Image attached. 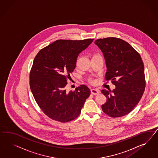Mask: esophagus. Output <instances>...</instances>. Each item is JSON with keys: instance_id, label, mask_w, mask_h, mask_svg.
<instances>
[{"instance_id": "34e87169", "label": "esophagus", "mask_w": 158, "mask_h": 158, "mask_svg": "<svg viewBox=\"0 0 158 158\" xmlns=\"http://www.w3.org/2000/svg\"><path fill=\"white\" fill-rule=\"evenodd\" d=\"M100 93V90L97 89H91V93L94 95H97Z\"/></svg>"}]
</instances>
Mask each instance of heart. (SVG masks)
<instances>
[{
    "instance_id": "b5f03b06",
    "label": "heart",
    "mask_w": 158,
    "mask_h": 158,
    "mask_svg": "<svg viewBox=\"0 0 158 158\" xmlns=\"http://www.w3.org/2000/svg\"><path fill=\"white\" fill-rule=\"evenodd\" d=\"M97 57H101V56L100 55H99V54H94L93 58ZM90 81L91 83H93V84H95V83H96V82H97L96 80H93V79H91Z\"/></svg>"
}]
</instances>
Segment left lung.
<instances>
[{
  "mask_svg": "<svg viewBox=\"0 0 158 158\" xmlns=\"http://www.w3.org/2000/svg\"><path fill=\"white\" fill-rule=\"evenodd\" d=\"M94 43L100 48L106 67L105 79L116 86L112 91L102 90L106 101L102 110L112 118L126 115L134 109L145 87L141 57L129 43L116 38L99 39Z\"/></svg>",
  "mask_w": 158,
  "mask_h": 158,
  "instance_id": "1",
  "label": "left lung"
}]
</instances>
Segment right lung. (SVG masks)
<instances>
[{"label": "right lung", "instance_id": "right-lung-1", "mask_svg": "<svg viewBox=\"0 0 158 158\" xmlns=\"http://www.w3.org/2000/svg\"><path fill=\"white\" fill-rule=\"evenodd\" d=\"M93 40H57L41 49L34 58L30 88L39 106L52 119L65 123L76 119L90 95L86 85L69 92L65 86L79 54Z\"/></svg>", "mask_w": 158, "mask_h": 158}]
</instances>
